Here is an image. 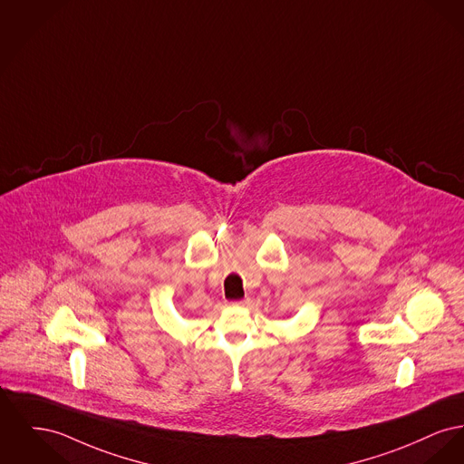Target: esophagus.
Returning a JSON list of instances; mask_svg holds the SVG:
<instances>
[{"label":"esophagus","mask_w":464,"mask_h":464,"mask_svg":"<svg viewBox=\"0 0 464 464\" xmlns=\"http://www.w3.org/2000/svg\"><path fill=\"white\" fill-rule=\"evenodd\" d=\"M250 298H244V300L235 301V303H231V304H235V306H248L250 304Z\"/></svg>","instance_id":"esophagus-1"}]
</instances>
